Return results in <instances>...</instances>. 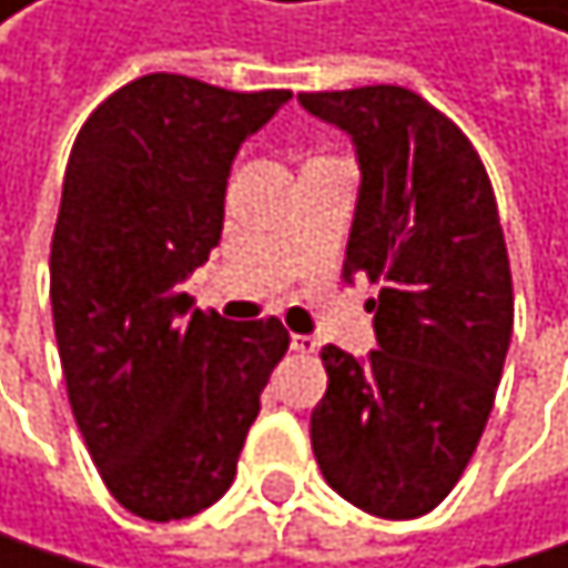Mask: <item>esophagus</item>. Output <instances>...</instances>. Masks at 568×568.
Wrapping results in <instances>:
<instances>
[{
  "label": "esophagus",
  "mask_w": 568,
  "mask_h": 568,
  "mask_svg": "<svg viewBox=\"0 0 568 568\" xmlns=\"http://www.w3.org/2000/svg\"><path fill=\"white\" fill-rule=\"evenodd\" d=\"M290 347H293L296 354H313L320 344H316V337H310V334H293V337H290Z\"/></svg>",
  "instance_id": "esophagus-1"
}]
</instances>
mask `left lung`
Listing matches in <instances>:
<instances>
[{
  "instance_id": "1",
  "label": "left lung",
  "mask_w": 568,
  "mask_h": 568,
  "mask_svg": "<svg viewBox=\"0 0 568 568\" xmlns=\"http://www.w3.org/2000/svg\"><path fill=\"white\" fill-rule=\"evenodd\" d=\"M341 129L361 183L344 282H378V351H320L326 395L310 416L316 464L344 500L419 518L460 480L505 371L515 296L494 190L474 145L395 84L300 94Z\"/></svg>"
}]
</instances>
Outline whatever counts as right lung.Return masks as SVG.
I'll return each instance as SVG.
<instances>
[{
	"label": "right lung",
	"instance_id": "right-lung-1",
	"mask_svg": "<svg viewBox=\"0 0 568 568\" xmlns=\"http://www.w3.org/2000/svg\"><path fill=\"white\" fill-rule=\"evenodd\" d=\"M290 98L145 74L74 139L50 248L53 334L91 460L145 521L190 518L231 487L290 347L275 316L231 323L183 293L221 242L237 149Z\"/></svg>",
	"mask_w": 568,
	"mask_h": 568
}]
</instances>
